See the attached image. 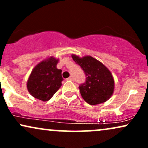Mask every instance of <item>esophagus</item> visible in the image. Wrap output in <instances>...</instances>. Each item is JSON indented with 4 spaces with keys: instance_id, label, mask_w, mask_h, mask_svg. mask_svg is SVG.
Instances as JSON below:
<instances>
[{
    "instance_id": "1",
    "label": "esophagus",
    "mask_w": 148,
    "mask_h": 148,
    "mask_svg": "<svg viewBox=\"0 0 148 148\" xmlns=\"http://www.w3.org/2000/svg\"><path fill=\"white\" fill-rule=\"evenodd\" d=\"M67 81H73V80H74V77H73L72 76H69L68 79H67Z\"/></svg>"
}]
</instances>
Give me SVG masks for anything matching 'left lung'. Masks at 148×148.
<instances>
[{
  "instance_id": "1",
  "label": "left lung",
  "mask_w": 148,
  "mask_h": 148,
  "mask_svg": "<svg viewBox=\"0 0 148 148\" xmlns=\"http://www.w3.org/2000/svg\"><path fill=\"white\" fill-rule=\"evenodd\" d=\"M73 60L80 65L86 75V81L80 84L83 99L90 105H96L107 101L114 90V80L111 72L94 58H82L72 56Z\"/></svg>"
}]
</instances>
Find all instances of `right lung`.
Masks as SVG:
<instances>
[{
  "mask_svg": "<svg viewBox=\"0 0 148 148\" xmlns=\"http://www.w3.org/2000/svg\"><path fill=\"white\" fill-rule=\"evenodd\" d=\"M58 60L51 57L39 63L29 76L27 88L32 96L42 101H49L61 86L62 70L56 68Z\"/></svg>",
  "mask_w": 148,
  "mask_h": 148,
  "instance_id": "obj_1",
  "label": "right lung"
}]
</instances>
